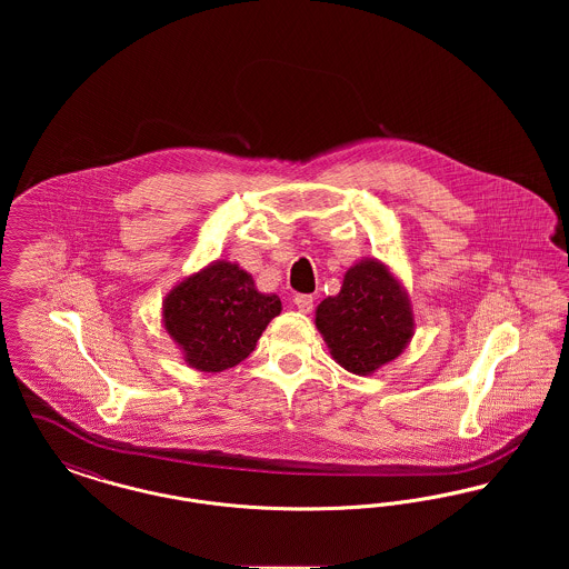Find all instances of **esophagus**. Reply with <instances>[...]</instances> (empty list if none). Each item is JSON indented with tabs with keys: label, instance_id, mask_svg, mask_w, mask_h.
I'll list each match as a JSON object with an SVG mask.
<instances>
[{
	"label": "esophagus",
	"instance_id": "34e87169",
	"mask_svg": "<svg viewBox=\"0 0 569 569\" xmlns=\"http://www.w3.org/2000/svg\"><path fill=\"white\" fill-rule=\"evenodd\" d=\"M295 305H297L298 311L309 313L313 309V297L311 295H297L295 297Z\"/></svg>",
	"mask_w": 569,
	"mask_h": 569
}]
</instances>
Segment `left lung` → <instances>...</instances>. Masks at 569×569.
<instances>
[{
  "mask_svg": "<svg viewBox=\"0 0 569 569\" xmlns=\"http://www.w3.org/2000/svg\"><path fill=\"white\" fill-rule=\"evenodd\" d=\"M330 356L353 376H371L399 358L413 337V311L403 283L378 258L348 269L341 292L316 309Z\"/></svg>",
  "mask_w": 569,
  "mask_h": 569,
  "instance_id": "1",
  "label": "left lung"
}]
</instances>
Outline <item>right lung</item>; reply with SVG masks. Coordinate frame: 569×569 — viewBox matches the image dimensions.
I'll use <instances>...</instances> for the list:
<instances>
[{
    "mask_svg": "<svg viewBox=\"0 0 569 569\" xmlns=\"http://www.w3.org/2000/svg\"><path fill=\"white\" fill-rule=\"evenodd\" d=\"M279 313V297L258 292L253 277L228 260L186 277L162 302L166 332L191 369L204 373L243 362Z\"/></svg>",
    "mask_w": 569,
    "mask_h": 569,
    "instance_id": "add662e5",
    "label": "right lung"
}]
</instances>
